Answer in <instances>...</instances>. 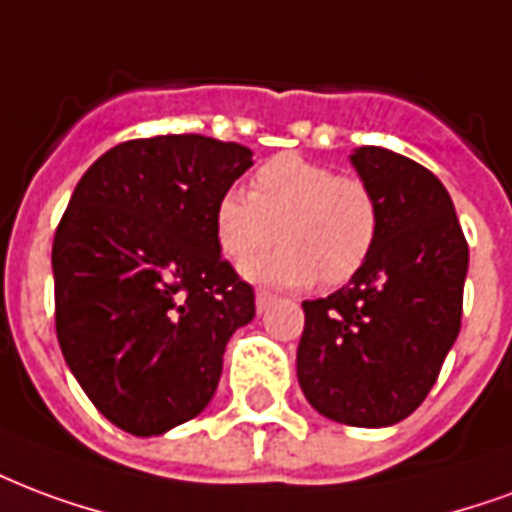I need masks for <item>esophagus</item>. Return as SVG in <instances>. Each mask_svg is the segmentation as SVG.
I'll list each match as a JSON object with an SVG mask.
<instances>
[{
	"instance_id": "esophagus-1",
	"label": "esophagus",
	"mask_w": 512,
	"mask_h": 512,
	"mask_svg": "<svg viewBox=\"0 0 512 512\" xmlns=\"http://www.w3.org/2000/svg\"><path fill=\"white\" fill-rule=\"evenodd\" d=\"M274 301V293H268V290H257L255 295V304H257V312H266V306Z\"/></svg>"
}]
</instances>
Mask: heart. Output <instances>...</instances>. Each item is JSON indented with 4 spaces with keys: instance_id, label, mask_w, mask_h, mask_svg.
I'll use <instances>...</instances> for the list:
<instances>
[{
    "instance_id": "1",
    "label": "heart",
    "mask_w": 512,
    "mask_h": 512,
    "mask_svg": "<svg viewBox=\"0 0 512 512\" xmlns=\"http://www.w3.org/2000/svg\"><path fill=\"white\" fill-rule=\"evenodd\" d=\"M274 252L244 268L255 282L325 287L350 282L372 255L380 208L372 187L298 154L263 162L249 179V198L225 192L214 206V236L230 263H244L274 241Z\"/></svg>"
}]
</instances>
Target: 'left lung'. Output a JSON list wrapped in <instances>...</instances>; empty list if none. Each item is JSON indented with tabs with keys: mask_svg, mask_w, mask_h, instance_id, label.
<instances>
[{
	"mask_svg": "<svg viewBox=\"0 0 512 512\" xmlns=\"http://www.w3.org/2000/svg\"><path fill=\"white\" fill-rule=\"evenodd\" d=\"M380 233L366 266L328 298L304 301L298 382L336 423L380 429L418 410L461 328L469 249L442 181L410 157L361 146Z\"/></svg>",
	"mask_w": 512,
	"mask_h": 512,
	"instance_id": "8db88e82",
	"label": "left lung"
}]
</instances>
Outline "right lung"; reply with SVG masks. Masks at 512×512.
Returning <instances> with one entry per match:
<instances>
[{"label": "right lung", "instance_id": "1", "mask_svg": "<svg viewBox=\"0 0 512 512\" xmlns=\"http://www.w3.org/2000/svg\"><path fill=\"white\" fill-rule=\"evenodd\" d=\"M252 168L241 143L157 135L105 151L56 227V336L97 410L135 437L206 410L255 290L222 260L214 206Z\"/></svg>", "mask_w": 512, "mask_h": 512}]
</instances>
